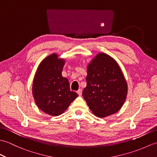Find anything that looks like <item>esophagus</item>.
<instances>
[{
  "instance_id": "esophagus-1",
  "label": "esophagus",
  "mask_w": 157,
  "mask_h": 157,
  "mask_svg": "<svg viewBox=\"0 0 157 157\" xmlns=\"http://www.w3.org/2000/svg\"><path fill=\"white\" fill-rule=\"evenodd\" d=\"M77 93H78L79 96H81L82 94V89H79L78 91H77Z\"/></svg>"
}]
</instances>
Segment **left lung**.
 Here are the masks:
<instances>
[{"instance_id": "1", "label": "left lung", "mask_w": 157, "mask_h": 157, "mask_svg": "<svg viewBox=\"0 0 157 157\" xmlns=\"http://www.w3.org/2000/svg\"><path fill=\"white\" fill-rule=\"evenodd\" d=\"M87 86L82 92L93 114L105 117L115 114L124 104L128 84L115 60L100 52L88 63Z\"/></svg>"}]
</instances>
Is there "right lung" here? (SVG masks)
Wrapping results in <instances>:
<instances>
[{
  "instance_id": "add662e5",
  "label": "right lung",
  "mask_w": 157,
  "mask_h": 157,
  "mask_svg": "<svg viewBox=\"0 0 157 157\" xmlns=\"http://www.w3.org/2000/svg\"><path fill=\"white\" fill-rule=\"evenodd\" d=\"M65 60L52 53L38 65L32 84V95L38 107L51 116H58L66 111L78 97L70 90L67 78L62 76Z\"/></svg>"
}]
</instances>
